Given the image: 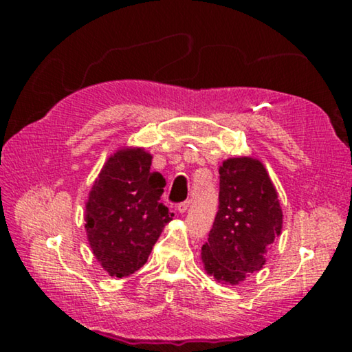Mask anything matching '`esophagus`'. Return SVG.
Returning <instances> with one entry per match:
<instances>
[{
	"label": "esophagus",
	"mask_w": 352,
	"mask_h": 352,
	"mask_svg": "<svg viewBox=\"0 0 352 352\" xmlns=\"http://www.w3.org/2000/svg\"><path fill=\"white\" fill-rule=\"evenodd\" d=\"M188 210H189V201H188V200H186V201H182V204L177 206V211H178V212H180V214H183V212H186Z\"/></svg>",
	"instance_id": "34e87169"
}]
</instances>
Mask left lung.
<instances>
[{
    "label": "left lung",
    "mask_w": 352,
    "mask_h": 352,
    "mask_svg": "<svg viewBox=\"0 0 352 352\" xmlns=\"http://www.w3.org/2000/svg\"><path fill=\"white\" fill-rule=\"evenodd\" d=\"M219 174V211L201 247V262L217 283L237 285L264 267L267 250L281 234L283 210L259 160L228 158Z\"/></svg>",
    "instance_id": "8db88e82"
}]
</instances>
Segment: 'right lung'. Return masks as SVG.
Instances as JSON below:
<instances>
[{"instance_id": "add662e5", "label": "right lung", "mask_w": 352, "mask_h": 352, "mask_svg": "<svg viewBox=\"0 0 352 352\" xmlns=\"http://www.w3.org/2000/svg\"><path fill=\"white\" fill-rule=\"evenodd\" d=\"M152 155L122 147L110 155L85 204V230L94 258L110 276L124 278L147 262L174 214L162 204L166 180L151 172Z\"/></svg>"}]
</instances>
